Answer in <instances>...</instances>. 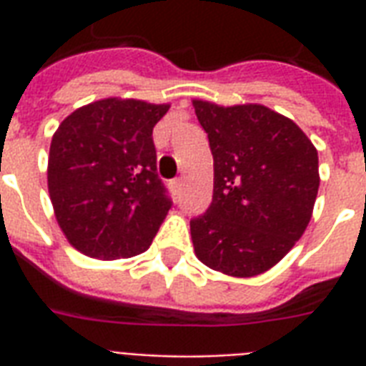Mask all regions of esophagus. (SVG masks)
Masks as SVG:
<instances>
[{"instance_id": "34e87169", "label": "esophagus", "mask_w": 366, "mask_h": 366, "mask_svg": "<svg viewBox=\"0 0 366 366\" xmlns=\"http://www.w3.org/2000/svg\"><path fill=\"white\" fill-rule=\"evenodd\" d=\"M182 188H184V180H182V178H177V180H172V182H171L172 194L177 195V197L180 194H182Z\"/></svg>"}]
</instances>
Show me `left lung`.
<instances>
[{
  "mask_svg": "<svg viewBox=\"0 0 366 366\" xmlns=\"http://www.w3.org/2000/svg\"><path fill=\"white\" fill-rule=\"evenodd\" d=\"M194 108L214 159L212 203L189 222L195 256L232 277L260 275L312 220L317 149L292 119L266 106L194 100Z\"/></svg>",
  "mask_w": 366,
  "mask_h": 366,
  "instance_id": "1",
  "label": "left lung"
}]
</instances>
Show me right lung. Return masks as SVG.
<instances>
[{
    "mask_svg": "<svg viewBox=\"0 0 366 366\" xmlns=\"http://www.w3.org/2000/svg\"><path fill=\"white\" fill-rule=\"evenodd\" d=\"M171 104L102 99L77 108L51 140L49 197L68 243L119 260L148 249L171 209L152 140Z\"/></svg>",
    "mask_w": 366,
    "mask_h": 366,
    "instance_id": "1",
    "label": "right lung"
}]
</instances>
